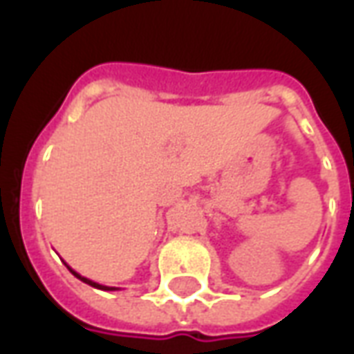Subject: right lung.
Wrapping results in <instances>:
<instances>
[{
	"label": "right lung",
	"mask_w": 354,
	"mask_h": 354,
	"mask_svg": "<svg viewBox=\"0 0 354 354\" xmlns=\"http://www.w3.org/2000/svg\"><path fill=\"white\" fill-rule=\"evenodd\" d=\"M68 269H70V271H72V273L75 274V277H77V279H80V281L87 282V284H91V286H94V288H100V290H115V288H109V286H102V284H98V282H93V281H88V279H85V277H81L80 273H75V271H73L72 267H68Z\"/></svg>",
	"instance_id": "add662e5"
}]
</instances>
